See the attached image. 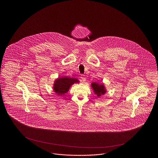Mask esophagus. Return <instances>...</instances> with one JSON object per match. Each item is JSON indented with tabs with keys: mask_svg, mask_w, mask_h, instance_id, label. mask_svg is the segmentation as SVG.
<instances>
[{
	"mask_svg": "<svg viewBox=\"0 0 158 158\" xmlns=\"http://www.w3.org/2000/svg\"><path fill=\"white\" fill-rule=\"evenodd\" d=\"M81 81H82V82H85L86 80V78L85 76L83 75L81 76Z\"/></svg>",
	"mask_w": 158,
	"mask_h": 158,
	"instance_id": "1",
	"label": "esophagus"
}]
</instances>
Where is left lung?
Masks as SVG:
<instances>
[{
  "label": "left lung",
  "mask_w": 158,
  "mask_h": 158,
  "mask_svg": "<svg viewBox=\"0 0 158 158\" xmlns=\"http://www.w3.org/2000/svg\"><path fill=\"white\" fill-rule=\"evenodd\" d=\"M91 88L94 90V92L98 97H100L101 95H104L106 92L104 83H99L98 82H92L91 83Z\"/></svg>",
  "instance_id": "8db88e82"
}]
</instances>
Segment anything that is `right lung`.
Listing matches in <instances>:
<instances>
[{
    "instance_id": "right-lung-1",
    "label": "right lung",
    "mask_w": 158,
    "mask_h": 158,
    "mask_svg": "<svg viewBox=\"0 0 158 158\" xmlns=\"http://www.w3.org/2000/svg\"><path fill=\"white\" fill-rule=\"evenodd\" d=\"M79 82L77 78L70 77L67 76L58 77L54 81L53 89L54 92L59 96H63L68 93L70 88L74 83Z\"/></svg>"
}]
</instances>
